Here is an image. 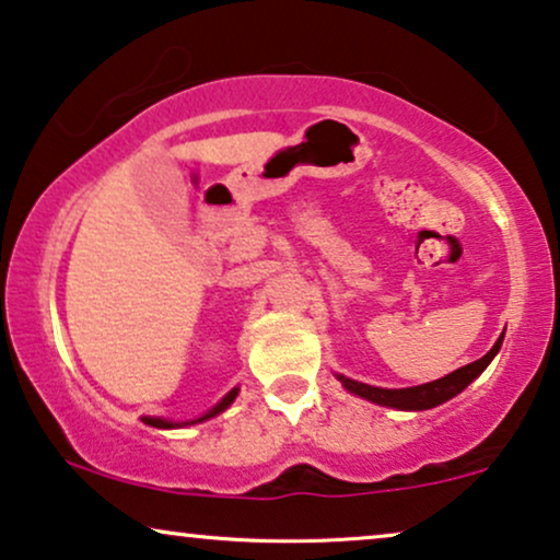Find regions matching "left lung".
<instances>
[{"mask_svg":"<svg viewBox=\"0 0 560 560\" xmlns=\"http://www.w3.org/2000/svg\"><path fill=\"white\" fill-rule=\"evenodd\" d=\"M501 341H504V336H501L499 341L493 343V349L488 351L483 359H478V362L459 366V370H455L442 380L427 382V385H419V387H406V390H385V387H372V385H364V382L343 377V374H338V380H341V385L346 387V390L359 395V398L377 402V406L398 408V410H427V408L439 406V402L455 398L457 393H463L465 387H468L470 382L476 380L488 364H491V359L497 357L501 349Z\"/></svg>","mask_w":560,"mask_h":560,"instance_id":"1","label":"left lung"}]
</instances>
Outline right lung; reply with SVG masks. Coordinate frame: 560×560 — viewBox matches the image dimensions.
Instances as JSON below:
<instances>
[{
	"instance_id": "obj_1",
	"label": "right lung",
	"mask_w": 560,
	"mask_h": 560,
	"mask_svg": "<svg viewBox=\"0 0 560 560\" xmlns=\"http://www.w3.org/2000/svg\"><path fill=\"white\" fill-rule=\"evenodd\" d=\"M235 395H237V387H235V390H230L228 395H224V398H222V400H219V402H217V406H214V408H211L207 416H201V419H196V421H186V423H175V421H165V419H144V423H150V427H158V429H175V427H188V423H198V421H207V419H211V416L222 413V410H224V408H228L232 400H235Z\"/></svg>"
}]
</instances>
